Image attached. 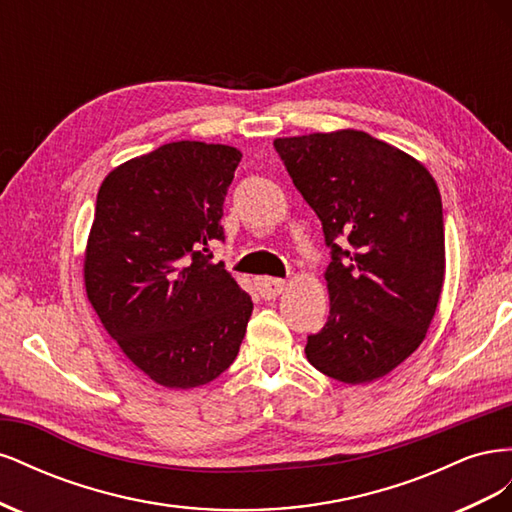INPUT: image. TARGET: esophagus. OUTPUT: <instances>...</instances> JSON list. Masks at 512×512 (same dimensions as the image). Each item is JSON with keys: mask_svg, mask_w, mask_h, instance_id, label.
I'll list each match as a JSON object with an SVG mask.
<instances>
[{"mask_svg": "<svg viewBox=\"0 0 512 512\" xmlns=\"http://www.w3.org/2000/svg\"><path fill=\"white\" fill-rule=\"evenodd\" d=\"M286 288L284 280H275V277H260L258 280V294L262 299H275Z\"/></svg>", "mask_w": 512, "mask_h": 512, "instance_id": "obj_1", "label": "esophagus"}]
</instances>
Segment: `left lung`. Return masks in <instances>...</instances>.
Here are the masks:
<instances>
[{"label": "left lung", "instance_id": "left-lung-1", "mask_svg": "<svg viewBox=\"0 0 512 512\" xmlns=\"http://www.w3.org/2000/svg\"><path fill=\"white\" fill-rule=\"evenodd\" d=\"M273 147L331 250V312L307 335V361L346 384L382 378L421 346L440 301L438 185L421 162L359 130L275 138Z\"/></svg>", "mask_w": 512, "mask_h": 512}]
</instances>
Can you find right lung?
<instances>
[{
    "mask_svg": "<svg viewBox=\"0 0 512 512\" xmlns=\"http://www.w3.org/2000/svg\"><path fill=\"white\" fill-rule=\"evenodd\" d=\"M241 162L228 145L179 141L102 181L85 252V288L123 354L168 389L218 378L237 359L252 297L211 245Z\"/></svg>",
    "mask_w": 512,
    "mask_h": 512,
    "instance_id": "1",
    "label": "right lung"
}]
</instances>
